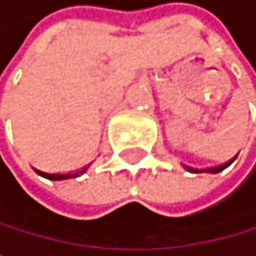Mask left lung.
Instances as JSON below:
<instances>
[{
    "label": "left lung",
    "mask_w": 256,
    "mask_h": 256,
    "mask_svg": "<svg viewBox=\"0 0 256 256\" xmlns=\"http://www.w3.org/2000/svg\"><path fill=\"white\" fill-rule=\"evenodd\" d=\"M234 160V158H232ZM232 160L231 162H228V164L224 165H220V166H213V168H205V170H197V168H190V166H186V170L188 172H192V173H202V172H208V173H220L221 170H224L226 166H229L232 164Z\"/></svg>",
    "instance_id": "obj_1"
}]
</instances>
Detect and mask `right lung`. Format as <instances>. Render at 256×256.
<instances>
[{
    "mask_svg": "<svg viewBox=\"0 0 256 256\" xmlns=\"http://www.w3.org/2000/svg\"><path fill=\"white\" fill-rule=\"evenodd\" d=\"M86 170H88V166H84L82 168L80 172H75V173H68V174H51V173H44V172H40V170H35L38 174H41L43 178H48V180H52V181H60V180H68V178H76V176H80L83 174Z\"/></svg>",
    "mask_w": 256,
    "mask_h": 256,
    "instance_id": "add662e5",
    "label": "right lung"
}]
</instances>
